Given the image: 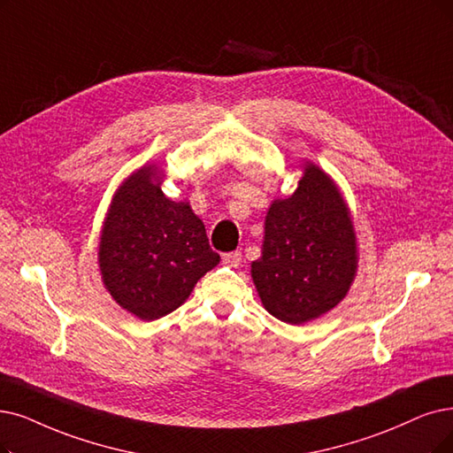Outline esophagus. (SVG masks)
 <instances>
[{"label":"esophagus","instance_id":"34e87169","mask_svg":"<svg viewBox=\"0 0 453 453\" xmlns=\"http://www.w3.org/2000/svg\"><path fill=\"white\" fill-rule=\"evenodd\" d=\"M242 252L240 250H232V252H225L223 255V264L228 267H238L242 264Z\"/></svg>","mask_w":453,"mask_h":453}]
</instances>
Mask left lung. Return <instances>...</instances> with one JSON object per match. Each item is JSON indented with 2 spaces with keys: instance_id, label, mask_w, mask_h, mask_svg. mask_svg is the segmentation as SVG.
I'll return each mask as SVG.
<instances>
[{
  "instance_id": "left-lung-1",
  "label": "left lung",
  "mask_w": 453,
  "mask_h": 453,
  "mask_svg": "<svg viewBox=\"0 0 453 453\" xmlns=\"http://www.w3.org/2000/svg\"><path fill=\"white\" fill-rule=\"evenodd\" d=\"M264 228L250 275L271 316L301 325L346 297L357 273V238L331 176L306 164L294 195L271 204Z\"/></svg>"
}]
</instances>
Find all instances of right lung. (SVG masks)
I'll return each instance as SVG.
<instances>
[{
    "label": "right lung",
    "mask_w": 453,
    "mask_h": 453,
    "mask_svg": "<svg viewBox=\"0 0 453 453\" xmlns=\"http://www.w3.org/2000/svg\"><path fill=\"white\" fill-rule=\"evenodd\" d=\"M164 173L144 165L117 189L104 221L98 264L111 297L139 319L176 311L219 264L189 203L161 191Z\"/></svg>",
    "instance_id": "right-lung-1"
}]
</instances>
